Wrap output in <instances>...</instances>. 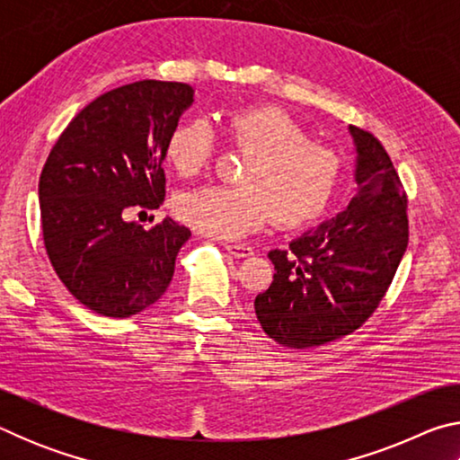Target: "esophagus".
Wrapping results in <instances>:
<instances>
[{
	"mask_svg": "<svg viewBox=\"0 0 460 460\" xmlns=\"http://www.w3.org/2000/svg\"><path fill=\"white\" fill-rule=\"evenodd\" d=\"M225 249L235 258H247V255L253 253V249L249 247L247 243H225Z\"/></svg>",
	"mask_w": 460,
	"mask_h": 460,
	"instance_id": "34e87169",
	"label": "esophagus"
}]
</instances>
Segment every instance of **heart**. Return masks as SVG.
I'll list each match as a JSON object with an SVG mask.
<instances>
[{
	"label": "heart",
	"mask_w": 460,
	"mask_h": 460,
	"mask_svg": "<svg viewBox=\"0 0 460 460\" xmlns=\"http://www.w3.org/2000/svg\"><path fill=\"white\" fill-rule=\"evenodd\" d=\"M231 146L249 150L239 186H202L174 200L178 219L213 237L235 239L271 217L279 227H302L329 208L342 178L337 150L310 142L308 131L274 105L233 109L223 118ZM215 155L205 119H189L168 137L166 158L182 178L199 176Z\"/></svg>",
	"instance_id": "b5f03b06"
}]
</instances>
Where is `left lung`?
<instances>
[{
	"instance_id": "obj_1",
	"label": "left lung",
	"mask_w": 460,
	"mask_h": 460,
	"mask_svg": "<svg viewBox=\"0 0 460 460\" xmlns=\"http://www.w3.org/2000/svg\"><path fill=\"white\" fill-rule=\"evenodd\" d=\"M359 192L323 223L268 258L274 282L255 296L270 339L306 349L351 334L376 313L408 247V197L379 139L349 126Z\"/></svg>"
}]
</instances>
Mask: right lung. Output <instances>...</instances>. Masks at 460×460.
<instances>
[{"mask_svg": "<svg viewBox=\"0 0 460 460\" xmlns=\"http://www.w3.org/2000/svg\"><path fill=\"white\" fill-rule=\"evenodd\" d=\"M192 93L186 83L123 84L81 109L52 146L38 184L44 247L93 313H142L174 276L190 231L170 217L144 229L123 215L164 202L166 144Z\"/></svg>", "mask_w": 460, "mask_h": 460, "instance_id": "add662e5", "label": "right lung"}]
</instances>
